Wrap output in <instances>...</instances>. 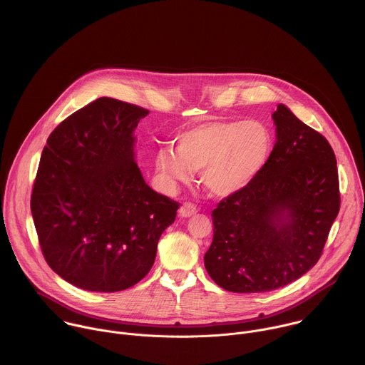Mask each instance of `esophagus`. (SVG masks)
<instances>
[{
    "label": "esophagus",
    "instance_id": "obj_1",
    "mask_svg": "<svg viewBox=\"0 0 365 365\" xmlns=\"http://www.w3.org/2000/svg\"><path fill=\"white\" fill-rule=\"evenodd\" d=\"M197 212H198V209H197V207H195L194 204H191V202H184L182 207L178 210V215H180L181 217H190V216L195 215Z\"/></svg>",
    "mask_w": 365,
    "mask_h": 365
}]
</instances>
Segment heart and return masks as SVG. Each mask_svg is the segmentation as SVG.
<instances>
[{
	"mask_svg": "<svg viewBox=\"0 0 365 365\" xmlns=\"http://www.w3.org/2000/svg\"><path fill=\"white\" fill-rule=\"evenodd\" d=\"M272 149L269 130L259 120H215L181 133L173 150H160L155 167L167 187L188 182L192 173L215 197L247 187L265 165Z\"/></svg>",
	"mask_w": 365,
	"mask_h": 365,
	"instance_id": "heart-1",
	"label": "heart"
}]
</instances>
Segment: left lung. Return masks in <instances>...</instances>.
<instances>
[{
	"mask_svg": "<svg viewBox=\"0 0 365 365\" xmlns=\"http://www.w3.org/2000/svg\"><path fill=\"white\" fill-rule=\"evenodd\" d=\"M277 142L260 174L212 210L209 277L239 294L268 292L308 272L340 209L336 156L285 105L272 113Z\"/></svg>",
	"mask_w": 365,
	"mask_h": 365,
	"instance_id": "8db88e82",
	"label": "left lung"
}]
</instances>
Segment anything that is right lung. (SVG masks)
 Segmentation results:
<instances>
[{
  "label": "right lung",
  "mask_w": 365,
  "mask_h": 365,
  "mask_svg": "<svg viewBox=\"0 0 365 365\" xmlns=\"http://www.w3.org/2000/svg\"><path fill=\"white\" fill-rule=\"evenodd\" d=\"M149 110L103 97L66 118L42 152L31 210L43 257L67 282L116 292L150 271L178 202L153 191L135 161Z\"/></svg>",
  "instance_id": "add662e5"
}]
</instances>
